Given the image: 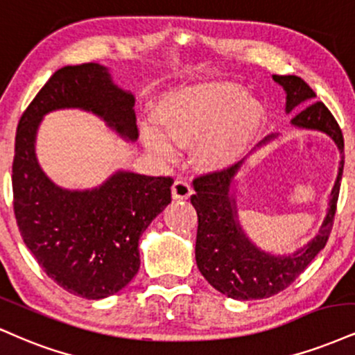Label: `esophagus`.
I'll return each instance as SVG.
<instances>
[{"label":"esophagus","mask_w":355,"mask_h":355,"mask_svg":"<svg viewBox=\"0 0 355 355\" xmlns=\"http://www.w3.org/2000/svg\"><path fill=\"white\" fill-rule=\"evenodd\" d=\"M191 193H193V190H191V185L189 182L182 180V178L175 180L173 187H172L173 200H189Z\"/></svg>","instance_id":"34e87169"}]
</instances>
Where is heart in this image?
Listing matches in <instances>:
<instances>
[{"instance_id": "obj_1", "label": "heart", "mask_w": 355, "mask_h": 355, "mask_svg": "<svg viewBox=\"0 0 355 355\" xmlns=\"http://www.w3.org/2000/svg\"><path fill=\"white\" fill-rule=\"evenodd\" d=\"M266 122L263 105L233 83L189 85L166 97L160 109L162 130L145 127L144 139L162 157L173 155L175 144L195 141L193 155L205 168L238 164Z\"/></svg>"}]
</instances>
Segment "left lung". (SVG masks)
I'll list each match as a JSON object with an SVG mask.
<instances>
[{
    "instance_id": "obj_1",
    "label": "left lung",
    "mask_w": 355,
    "mask_h": 355,
    "mask_svg": "<svg viewBox=\"0 0 355 355\" xmlns=\"http://www.w3.org/2000/svg\"><path fill=\"white\" fill-rule=\"evenodd\" d=\"M272 79L283 85L286 92V114L296 110V117L291 121L294 127L324 132L334 140L340 152L339 172L318 234L300 250L288 254H271L256 246L238 220L233 183L243 162L221 172L195 178V195H191L190 202L198 215L195 245L196 266L216 291L238 301L275 296L306 270L307 264L326 246L343 180L344 137L336 119L322 102H314V91L301 78L275 74ZM275 137H268L266 142Z\"/></svg>"
}]
</instances>
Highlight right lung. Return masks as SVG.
Masks as SVG:
<instances>
[{"mask_svg":"<svg viewBox=\"0 0 355 355\" xmlns=\"http://www.w3.org/2000/svg\"><path fill=\"white\" fill-rule=\"evenodd\" d=\"M134 105L107 67L66 66L37 92L16 130L12 207L21 236L51 279L85 300L112 296L137 275L139 238L172 202L173 180L119 170L96 189H61L37 162V129L53 110L83 109L135 142Z\"/></svg>","mask_w":355,"mask_h":355,"instance_id":"right-lung-1","label":"right lung"}]
</instances>
